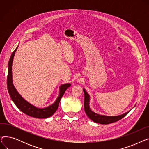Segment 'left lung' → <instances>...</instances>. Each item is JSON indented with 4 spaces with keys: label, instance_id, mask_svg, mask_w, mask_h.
I'll list each match as a JSON object with an SVG mask.
<instances>
[{
    "label": "left lung",
    "instance_id": "8db88e82",
    "mask_svg": "<svg viewBox=\"0 0 149 149\" xmlns=\"http://www.w3.org/2000/svg\"><path fill=\"white\" fill-rule=\"evenodd\" d=\"M83 92L84 94V111L89 118L95 123L101 124H111L116 121H118L121 119H122L123 117L126 116L132 110L131 109L130 111L118 116H106V115L98 114L97 113L93 112L89 106L90 96L84 89H83Z\"/></svg>",
    "mask_w": 149,
    "mask_h": 149
}]
</instances>
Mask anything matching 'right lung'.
I'll use <instances>...</instances> for the list:
<instances>
[{
	"label": "right lung",
	"mask_w": 149,
	"mask_h": 149,
	"mask_svg": "<svg viewBox=\"0 0 149 149\" xmlns=\"http://www.w3.org/2000/svg\"><path fill=\"white\" fill-rule=\"evenodd\" d=\"M18 46L16 49L13 52L8 63V71L7 76V88L8 91V92L10 93V95L14 103L16 105V106L22 112L30 116L34 117V118H48V117H50L56 112L58 107V104L61 97L63 95L68 88L70 87L71 84H70V83L61 84L60 86L59 95L57 97V100L55 101L54 103L48 107L45 108H38L34 105L30 104L19 94V93L17 92L16 89L15 88L13 83L12 65L15 52Z\"/></svg>",
	"instance_id": "1"
}]
</instances>
